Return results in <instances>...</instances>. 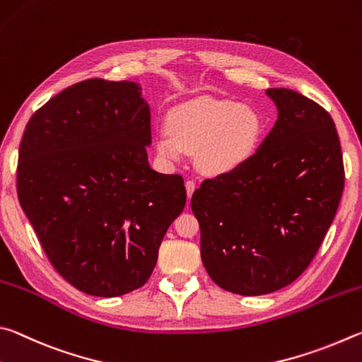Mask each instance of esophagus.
Masks as SVG:
<instances>
[{
  "instance_id": "esophagus-1",
  "label": "esophagus",
  "mask_w": 362,
  "mask_h": 362,
  "mask_svg": "<svg viewBox=\"0 0 362 362\" xmlns=\"http://www.w3.org/2000/svg\"><path fill=\"white\" fill-rule=\"evenodd\" d=\"M195 191V182L192 180L186 181V192H187V199L192 197V194Z\"/></svg>"
}]
</instances>
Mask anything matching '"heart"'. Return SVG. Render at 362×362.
Wrapping results in <instances>:
<instances>
[{
  "label": "heart",
  "mask_w": 362,
  "mask_h": 362,
  "mask_svg": "<svg viewBox=\"0 0 362 362\" xmlns=\"http://www.w3.org/2000/svg\"><path fill=\"white\" fill-rule=\"evenodd\" d=\"M168 133H158V156L180 162L195 154L202 173L229 175L255 156L264 122L255 107L232 100L200 97L176 106L167 117Z\"/></svg>",
  "instance_id": "b5f03b06"
}]
</instances>
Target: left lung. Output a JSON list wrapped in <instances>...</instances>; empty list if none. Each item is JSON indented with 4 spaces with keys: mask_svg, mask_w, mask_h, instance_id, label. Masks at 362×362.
I'll return each instance as SVG.
<instances>
[{
    "mask_svg": "<svg viewBox=\"0 0 362 362\" xmlns=\"http://www.w3.org/2000/svg\"><path fill=\"white\" fill-rule=\"evenodd\" d=\"M278 119L242 168L205 180L191 208L202 262L240 296L274 293L302 275L344 192V158L325 107L289 88H267Z\"/></svg>",
    "mask_w": 362,
    "mask_h": 362,
    "instance_id": "8db88e82",
    "label": "left lung"
}]
</instances>
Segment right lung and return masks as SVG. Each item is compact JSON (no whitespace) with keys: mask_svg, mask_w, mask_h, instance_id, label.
I'll use <instances>...</instances> for the list:
<instances>
[{"mask_svg":"<svg viewBox=\"0 0 362 362\" xmlns=\"http://www.w3.org/2000/svg\"><path fill=\"white\" fill-rule=\"evenodd\" d=\"M149 144V105L132 81L78 82L25 127L18 202L50 264L82 293L141 288L185 210V180L152 170Z\"/></svg>","mask_w":362,"mask_h":362,"instance_id":"obj_1","label":"right lung"}]
</instances>
